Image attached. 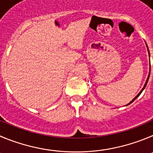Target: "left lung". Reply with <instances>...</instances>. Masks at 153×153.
<instances>
[{
	"instance_id": "8db88e82",
	"label": "left lung",
	"mask_w": 153,
	"mask_h": 153,
	"mask_svg": "<svg viewBox=\"0 0 153 153\" xmlns=\"http://www.w3.org/2000/svg\"><path fill=\"white\" fill-rule=\"evenodd\" d=\"M148 52H149V50H148ZM149 74H150V73H149V75H148V78H147V80H146V83H145V85H144L143 88V89H142V90H141V91H140V93H139V94H137V96H136V97H134V99H133V100H132V101H131V102H129V103H128V105H129V104H131V102H134V100H136V99H137V97H139V96H140V94H141V93H142V91H143V90H144V88H146V85H147V82H148V81H149Z\"/></svg>"
}]
</instances>
